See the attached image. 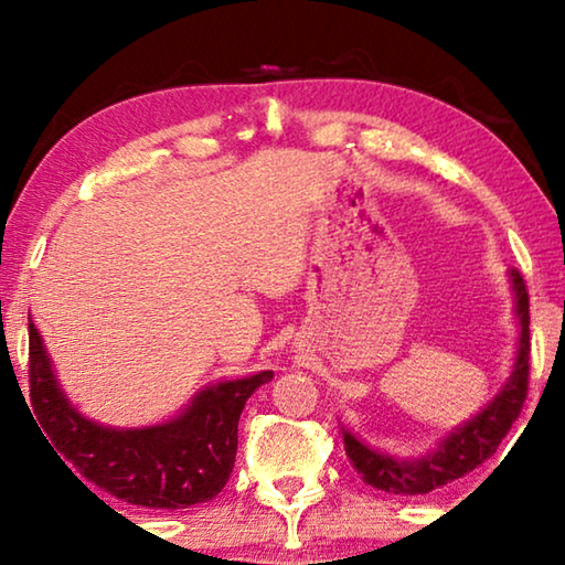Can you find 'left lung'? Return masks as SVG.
Returning a JSON list of instances; mask_svg holds the SVG:
<instances>
[{"instance_id": "8db88e82", "label": "left lung", "mask_w": 565, "mask_h": 565, "mask_svg": "<svg viewBox=\"0 0 565 565\" xmlns=\"http://www.w3.org/2000/svg\"><path fill=\"white\" fill-rule=\"evenodd\" d=\"M511 289L515 299V317H519V351L505 386L499 391L489 406L454 428L434 451L416 458H396L374 451L361 444L356 436L341 426L343 448L351 466L356 468L363 483L379 491L396 495H424L444 489L481 466L486 458L495 454V448L511 431L513 420L521 416L525 394H529V361H531V317H529V291L519 269H511Z\"/></svg>"}]
</instances>
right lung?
<instances>
[{
  "instance_id": "obj_1",
  "label": "right lung",
  "mask_w": 565,
  "mask_h": 565,
  "mask_svg": "<svg viewBox=\"0 0 565 565\" xmlns=\"http://www.w3.org/2000/svg\"><path fill=\"white\" fill-rule=\"evenodd\" d=\"M271 379L274 371H259L209 386L167 424L104 428L62 394L40 331L30 321V396L44 441L87 483L147 509L179 511L222 493L236 458L238 416L248 396Z\"/></svg>"
}]
</instances>
